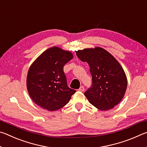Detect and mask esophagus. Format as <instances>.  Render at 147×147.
I'll return each mask as SVG.
<instances>
[{"mask_svg": "<svg viewBox=\"0 0 147 147\" xmlns=\"http://www.w3.org/2000/svg\"><path fill=\"white\" fill-rule=\"evenodd\" d=\"M78 90L79 91H81V92H83L84 91V86H81L80 88Z\"/></svg>", "mask_w": 147, "mask_h": 147, "instance_id": "esophagus-1", "label": "esophagus"}]
</instances>
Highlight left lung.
Masks as SVG:
<instances>
[{"label": "left lung", "mask_w": 147, "mask_h": 147, "mask_svg": "<svg viewBox=\"0 0 147 147\" xmlns=\"http://www.w3.org/2000/svg\"><path fill=\"white\" fill-rule=\"evenodd\" d=\"M76 56L89 65L92 85L85 95L100 110L112 109L120 102L127 88V78L118 61L101 47L76 52Z\"/></svg>", "instance_id": "8db88e82"}]
</instances>
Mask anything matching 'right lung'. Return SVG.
<instances>
[{"label": "right lung", "instance_id": "right-lung-1", "mask_svg": "<svg viewBox=\"0 0 147 147\" xmlns=\"http://www.w3.org/2000/svg\"><path fill=\"white\" fill-rule=\"evenodd\" d=\"M71 52L53 47L46 50L30 67L26 78L29 95L42 108L53 111L69 102L76 91L69 88L63 72L73 59Z\"/></svg>", "mask_w": 147, "mask_h": 147}]
</instances>
